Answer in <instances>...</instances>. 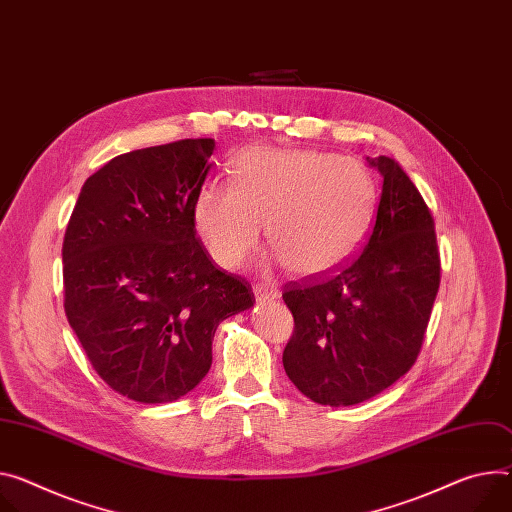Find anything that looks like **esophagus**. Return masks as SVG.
<instances>
[{
  "mask_svg": "<svg viewBox=\"0 0 512 512\" xmlns=\"http://www.w3.org/2000/svg\"><path fill=\"white\" fill-rule=\"evenodd\" d=\"M253 292H255V298H257L259 302H267V300L280 298V290L273 288V286H267V284H255V286H253Z\"/></svg>",
  "mask_w": 512,
  "mask_h": 512,
  "instance_id": "esophagus-1",
  "label": "esophagus"
}]
</instances>
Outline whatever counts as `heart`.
I'll return each instance as SVG.
<instances>
[{"label": "heart", "instance_id": "b5f03b06", "mask_svg": "<svg viewBox=\"0 0 512 512\" xmlns=\"http://www.w3.org/2000/svg\"><path fill=\"white\" fill-rule=\"evenodd\" d=\"M378 183L365 163L312 149L245 151L232 183L208 181L194 204V224L210 257L239 267L267 241L302 277L329 273L365 239Z\"/></svg>", "mask_w": 512, "mask_h": 512}]
</instances>
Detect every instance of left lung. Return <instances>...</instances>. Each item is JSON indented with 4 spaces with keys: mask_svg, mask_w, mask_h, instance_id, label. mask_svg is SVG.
<instances>
[{
    "mask_svg": "<svg viewBox=\"0 0 512 512\" xmlns=\"http://www.w3.org/2000/svg\"><path fill=\"white\" fill-rule=\"evenodd\" d=\"M384 177L363 247L337 269L284 286L294 333L288 378L310 400L351 406L390 388L421 353L441 282L433 214L390 157H367Z\"/></svg>",
    "mask_w": 512,
    "mask_h": 512,
    "instance_id": "left-lung-1",
    "label": "left lung"
}]
</instances>
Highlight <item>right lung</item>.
<instances>
[{
  "mask_svg": "<svg viewBox=\"0 0 512 512\" xmlns=\"http://www.w3.org/2000/svg\"><path fill=\"white\" fill-rule=\"evenodd\" d=\"M214 138H183L108 161L83 183L63 239L65 314L91 367L145 404L194 390L218 324L253 306L194 224Z\"/></svg>",
  "mask_w": 512,
  "mask_h": 512,
  "instance_id": "obj_1",
  "label": "right lung"
}]
</instances>
